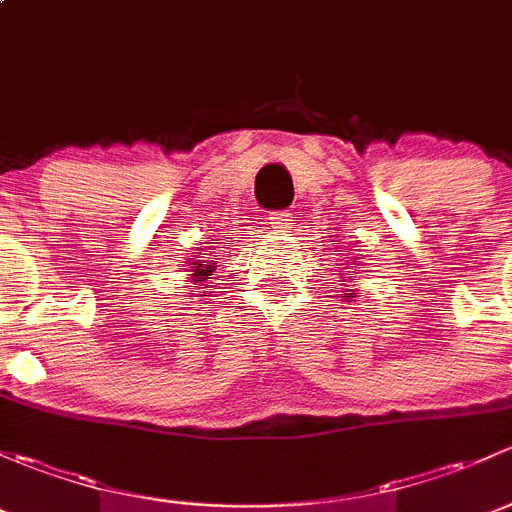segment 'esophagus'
Here are the masks:
<instances>
[{"label": "esophagus", "instance_id": "obj_1", "mask_svg": "<svg viewBox=\"0 0 512 512\" xmlns=\"http://www.w3.org/2000/svg\"><path fill=\"white\" fill-rule=\"evenodd\" d=\"M266 224L278 234H288L293 229V214L291 212H271L266 217Z\"/></svg>", "mask_w": 512, "mask_h": 512}]
</instances>
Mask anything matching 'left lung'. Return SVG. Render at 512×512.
Instances as JSON below:
<instances>
[{
	"label": "left lung",
	"instance_id": "obj_1",
	"mask_svg": "<svg viewBox=\"0 0 512 512\" xmlns=\"http://www.w3.org/2000/svg\"><path fill=\"white\" fill-rule=\"evenodd\" d=\"M352 261H355V258H352ZM337 266H340V263H337ZM357 266H360V263H357ZM340 268H347V263H342ZM340 276H342V273H340ZM345 281H355V271H347ZM340 295H342V298L347 300V303H350V300H355V298H357V293H355V291H350V288H345V291H342Z\"/></svg>",
	"mask_w": 512,
	"mask_h": 512
}]
</instances>
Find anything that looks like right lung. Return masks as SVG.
<instances>
[{
	"label": "right lung",
	"instance_id": "add662e5",
	"mask_svg": "<svg viewBox=\"0 0 512 512\" xmlns=\"http://www.w3.org/2000/svg\"><path fill=\"white\" fill-rule=\"evenodd\" d=\"M207 244H217V239L214 241H207ZM221 249H224V246H221ZM194 258H187V268H184V271H187V281L192 283V288L197 293H192V295H204L202 291H207L209 288V278L214 276V271H217V261H214V249L212 246H207V254H202V249H197V246H194ZM209 295H212V291H209Z\"/></svg>",
	"mask_w": 512,
	"mask_h": 512
}]
</instances>
